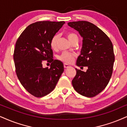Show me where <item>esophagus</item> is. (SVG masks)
<instances>
[{
    "instance_id": "esophagus-1",
    "label": "esophagus",
    "mask_w": 127,
    "mask_h": 127,
    "mask_svg": "<svg viewBox=\"0 0 127 127\" xmlns=\"http://www.w3.org/2000/svg\"><path fill=\"white\" fill-rule=\"evenodd\" d=\"M64 68H69V67H70L69 65L68 64H64Z\"/></svg>"
}]
</instances>
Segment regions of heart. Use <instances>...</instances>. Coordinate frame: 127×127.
Masks as SVG:
<instances>
[{
  "label": "heart",
  "mask_w": 127,
  "mask_h": 127,
  "mask_svg": "<svg viewBox=\"0 0 127 127\" xmlns=\"http://www.w3.org/2000/svg\"><path fill=\"white\" fill-rule=\"evenodd\" d=\"M66 36L71 43L75 40H78V36L75 33L72 32H68L66 33ZM59 37L58 35H55L52 37L50 41V46L53 50H56L58 48V41ZM75 58V55L72 53L64 52L58 57L59 60L65 62L66 64H71L73 62Z\"/></svg>",
  "instance_id": "b5f03b06"
}]
</instances>
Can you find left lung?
Listing matches in <instances>:
<instances>
[{"instance_id": "1", "label": "left lung", "mask_w": 127, "mask_h": 127, "mask_svg": "<svg viewBox=\"0 0 127 127\" xmlns=\"http://www.w3.org/2000/svg\"><path fill=\"white\" fill-rule=\"evenodd\" d=\"M68 25L83 37L76 65L88 68L87 72L75 68L76 74L72 84L79 94L94 97L105 88L112 76L115 61L112 43L101 29L89 22H71Z\"/></svg>"}]
</instances>
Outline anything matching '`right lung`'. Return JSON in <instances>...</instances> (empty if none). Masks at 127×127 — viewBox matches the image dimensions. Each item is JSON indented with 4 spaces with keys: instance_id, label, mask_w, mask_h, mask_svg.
<instances>
[{
    "instance_id": "add662e5",
    "label": "right lung",
    "mask_w": 127,
    "mask_h": 127,
    "mask_svg": "<svg viewBox=\"0 0 127 127\" xmlns=\"http://www.w3.org/2000/svg\"><path fill=\"white\" fill-rule=\"evenodd\" d=\"M64 23V21L33 23L16 42L13 59L16 75L25 89L37 98L52 91L64 71L63 63L52 59L50 46L52 37ZM43 60L51 63L49 68L42 67Z\"/></svg>"
}]
</instances>
